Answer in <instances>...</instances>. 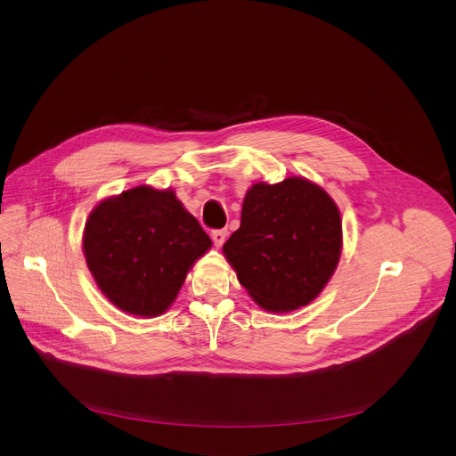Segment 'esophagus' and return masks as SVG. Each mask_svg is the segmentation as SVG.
<instances>
[{
  "mask_svg": "<svg viewBox=\"0 0 456 456\" xmlns=\"http://www.w3.org/2000/svg\"><path fill=\"white\" fill-rule=\"evenodd\" d=\"M211 238H213V243H215L216 247H222L224 241H225V238H227V231H225V229H216V231L211 232Z\"/></svg>",
  "mask_w": 456,
  "mask_h": 456,
  "instance_id": "obj_1",
  "label": "esophagus"
}]
</instances>
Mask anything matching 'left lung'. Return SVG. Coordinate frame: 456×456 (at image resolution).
Masks as SVG:
<instances>
[{
	"label": "left lung",
	"mask_w": 456,
	"mask_h": 456,
	"mask_svg": "<svg viewBox=\"0 0 456 456\" xmlns=\"http://www.w3.org/2000/svg\"><path fill=\"white\" fill-rule=\"evenodd\" d=\"M222 250L259 308L297 310L322 292L338 269L343 250L339 208L305 176L256 182L245 192L240 229Z\"/></svg>",
	"instance_id": "1"
}]
</instances>
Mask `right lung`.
<instances>
[{"label": "right lung", "instance_id": "1", "mask_svg": "<svg viewBox=\"0 0 456 456\" xmlns=\"http://www.w3.org/2000/svg\"><path fill=\"white\" fill-rule=\"evenodd\" d=\"M213 241L173 189L137 185L101 200L83 232L86 265L122 312L162 315Z\"/></svg>", "mask_w": 456, "mask_h": 456}]
</instances>
